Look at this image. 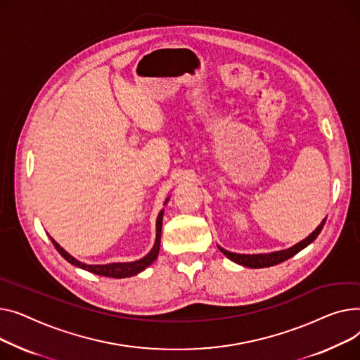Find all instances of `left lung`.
Listing matches in <instances>:
<instances>
[{"label":"left lung","instance_id":"left-lung-1","mask_svg":"<svg viewBox=\"0 0 360 360\" xmlns=\"http://www.w3.org/2000/svg\"><path fill=\"white\" fill-rule=\"evenodd\" d=\"M326 224V219L319 225V228H316L311 236H308L305 240H302L301 243H298L297 245H293L288 250H282V251H274V252H269V255H237V252H231V251H226L224 248L219 247V250L224 252V255L232 260L236 262L241 266H245V267H251V269H262V267H270V266H274V264H279L288 259H290L292 256L297 255V252H300L302 248H305L307 245H309L316 237H319V234L321 232L323 226Z\"/></svg>","mask_w":360,"mask_h":360}]
</instances>
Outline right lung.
I'll return each mask as SVG.
<instances>
[{
	"instance_id": "add662e5",
	"label": "right lung",
	"mask_w": 360,
	"mask_h": 360,
	"mask_svg": "<svg viewBox=\"0 0 360 360\" xmlns=\"http://www.w3.org/2000/svg\"><path fill=\"white\" fill-rule=\"evenodd\" d=\"M168 200V199H167ZM165 200V202H167ZM162 214L164 210H161V212L158 214V218H157V238H155V244L153 247V250L148 252V255L138 260V262H131V263H110V264H84L78 260H75L72 256H70L68 252L63 250L53 238H51L52 244L55 245V248L58 250L59 255L65 259L67 262H70L71 264L79 267V269H84V270H89L94 274H98V276H105V278H116V279H122V278H131V276H135V274H138L139 271L145 270L148 266H150L151 263H154V260L157 259L158 256V251H160V241H161V225H162Z\"/></svg>"
}]
</instances>
